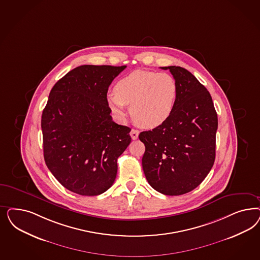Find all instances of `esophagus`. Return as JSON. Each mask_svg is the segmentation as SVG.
Segmentation results:
<instances>
[{
	"mask_svg": "<svg viewBox=\"0 0 260 260\" xmlns=\"http://www.w3.org/2000/svg\"><path fill=\"white\" fill-rule=\"evenodd\" d=\"M139 134H140V132L137 129H132L131 132H130V136H131L132 140H137L138 137H139Z\"/></svg>",
	"mask_w": 260,
	"mask_h": 260,
	"instance_id": "obj_1",
	"label": "esophagus"
}]
</instances>
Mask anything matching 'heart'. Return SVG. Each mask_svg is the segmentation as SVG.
Masks as SVG:
<instances>
[{
  "label": "heart",
  "mask_w": 260,
  "mask_h": 260,
  "mask_svg": "<svg viewBox=\"0 0 260 260\" xmlns=\"http://www.w3.org/2000/svg\"><path fill=\"white\" fill-rule=\"evenodd\" d=\"M106 99L118 119H125L126 105H131L130 114L137 124L156 128L168 121L175 109L178 84L167 73L136 70L120 78Z\"/></svg>",
  "instance_id": "1"
}]
</instances>
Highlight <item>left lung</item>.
I'll return each instance as SVG.
<instances>
[{"instance_id": "left-lung-1", "label": "left lung", "mask_w": 260, "mask_h": 260, "mask_svg": "<svg viewBox=\"0 0 260 260\" xmlns=\"http://www.w3.org/2000/svg\"><path fill=\"white\" fill-rule=\"evenodd\" d=\"M169 70L178 84V100L164 124L143 131V169L151 186L177 196L196 188L215 159L218 118L209 91L184 68Z\"/></svg>"}]
</instances>
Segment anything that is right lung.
Wrapping results in <instances>:
<instances>
[{"label":"right lung","instance_id":"1","mask_svg":"<svg viewBox=\"0 0 260 260\" xmlns=\"http://www.w3.org/2000/svg\"><path fill=\"white\" fill-rule=\"evenodd\" d=\"M125 68L79 66L50 91L41 119L44 159L73 192L100 195L115 182L117 158L131 143V129L113 121L106 98Z\"/></svg>","mask_w":260,"mask_h":260}]
</instances>
